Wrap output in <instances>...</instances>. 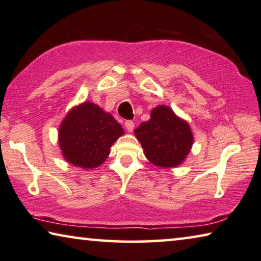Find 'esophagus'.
I'll return each mask as SVG.
<instances>
[{
	"mask_svg": "<svg viewBox=\"0 0 261 261\" xmlns=\"http://www.w3.org/2000/svg\"><path fill=\"white\" fill-rule=\"evenodd\" d=\"M134 126H135V123L132 121V120H127L125 122V127H126V129L128 132H133L134 130Z\"/></svg>",
	"mask_w": 261,
	"mask_h": 261,
	"instance_id": "1",
	"label": "esophagus"
}]
</instances>
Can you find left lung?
Here are the masks:
<instances>
[{"label":"left lung","mask_w":261,"mask_h":261,"mask_svg":"<svg viewBox=\"0 0 261 261\" xmlns=\"http://www.w3.org/2000/svg\"><path fill=\"white\" fill-rule=\"evenodd\" d=\"M147 159L162 168L177 166L185 160L193 143L186 121L179 119L168 106L153 109L150 120L135 129Z\"/></svg>","instance_id":"8db88e82"}]
</instances>
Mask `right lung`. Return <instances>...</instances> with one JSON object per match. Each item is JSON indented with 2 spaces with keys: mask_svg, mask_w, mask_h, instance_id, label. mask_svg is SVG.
<instances>
[{
  "mask_svg": "<svg viewBox=\"0 0 261 261\" xmlns=\"http://www.w3.org/2000/svg\"><path fill=\"white\" fill-rule=\"evenodd\" d=\"M123 129L110 113L88 101L72 109L59 130L60 147L69 163L84 169L100 165Z\"/></svg>",
  "mask_w": 261,
  "mask_h": 261,
  "instance_id": "obj_1",
  "label": "right lung"
}]
</instances>
